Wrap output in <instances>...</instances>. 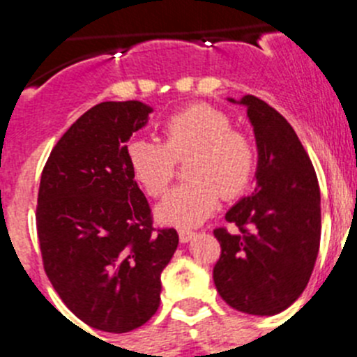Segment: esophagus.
Listing matches in <instances>:
<instances>
[{"label": "esophagus", "mask_w": 357, "mask_h": 357, "mask_svg": "<svg viewBox=\"0 0 357 357\" xmlns=\"http://www.w3.org/2000/svg\"><path fill=\"white\" fill-rule=\"evenodd\" d=\"M195 234H197V232H193V230L182 229V230H178V239H181L182 243H188L195 238Z\"/></svg>", "instance_id": "1"}]
</instances>
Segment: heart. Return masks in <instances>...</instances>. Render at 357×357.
<instances>
[{"label": "heart", "mask_w": 357, "mask_h": 357, "mask_svg": "<svg viewBox=\"0 0 357 357\" xmlns=\"http://www.w3.org/2000/svg\"><path fill=\"white\" fill-rule=\"evenodd\" d=\"M164 143L135 137L127 144L132 175L150 197H160L175 175L176 159L193 155L185 184L176 185L159 202L160 222L195 227L220 206L222 195L236 198L250 188L257 169V148L250 135L232 128L227 112L198 103L168 118Z\"/></svg>", "instance_id": "b5f03b06"}]
</instances>
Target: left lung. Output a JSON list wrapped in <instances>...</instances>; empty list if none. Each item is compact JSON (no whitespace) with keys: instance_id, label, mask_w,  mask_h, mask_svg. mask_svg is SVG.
Listing matches in <instances>:
<instances>
[{"instance_id":"1","label":"left lung","mask_w":357,"mask_h":357,"mask_svg":"<svg viewBox=\"0 0 357 357\" xmlns=\"http://www.w3.org/2000/svg\"><path fill=\"white\" fill-rule=\"evenodd\" d=\"M257 144L255 189L230 207L238 232L216 229L222 255L214 264L218 293L241 313L272 317L302 295L320 248V188L293 127L273 107L247 94Z\"/></svg>"}]
</instances>
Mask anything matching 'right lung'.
Here are the masks:
<instances>
[{"mask_svg":"<svg viewBox=\"0 0 357 357\" xmlns=\"http://www.w3.org/2000/svg\"><path fill=\"white\" fill-rule=\"evenodd\" d=\"M151 107L103 102L73 123L40 175L37 234L46 275L84 324L128 333L160 304V273L178 245L155 230L127 159L130 135Z\"/></svg>","mask_w":357,"mask_h":357,"instance_id":"1","label":"right lung"}]
</instances>
